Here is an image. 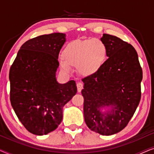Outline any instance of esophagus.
Here are the masks:
<instances>
[{
    "label": "esophagus",
    "mask_w": 154,
    "mask_h": 154,
    "mask_svg": "<svg viewBox=\"0 0 154 154\" xmlns=\"http://www.w3.org/2000/svg\"><path fill=\"white\" fill-rule=\"evenodd\" d=\"M83 88V83H77L78 92H81Z\"/></svg>",
    "instance_id": "obj_1"
}]
</instances>
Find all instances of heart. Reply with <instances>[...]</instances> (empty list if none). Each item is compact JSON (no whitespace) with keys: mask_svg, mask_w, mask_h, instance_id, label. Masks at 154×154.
<instances>
[{"mask_svg":"<svg viewBox=\"0 0 154 154\" xmlns=\"http://www.w3.org/2000/svg\"><path fill=\"white\" fill-rule=\"evenodd\" d=\"M108 50L101 40H76L69 43L62 52L64 60L60 66L69 71V65L77 66L81 74L90 75L97 73L104 66L107 60Z\"/></svg>","mask_w":154,"mask_h":154,"instance_id":"obj_1","label":"heart"}]
</instances>
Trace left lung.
Instances as JSON below:
<instances>
[{
    "label": "left lung",
    "instance_id": "left-lung-1",
    "mask_svg": "<svg viewBox=\"0 0 154 154\" xmlns=\"http://www.w3.org/2000/svg\"><path fill=\"white\" fill-rule=\"evenodd\" d=\"M101 41L109 58L97 73L82 79L81 93L86 125L109 136L124 129L133 116L141 99L142 69L132 45L106 33Z\"/></svg>",
    "mask_w": 154,
    "mask_h": 154
}]
</instances>
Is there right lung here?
<instances>
[{
  "label": "right lung",
  "instance_id": "obj_1",
  "mask_svg": "<svg viewBox=\"0 0 154 154\" xmlns=\"http://www.w3.org/2000/svg\"><path fill=\"white\" fill-rule=\"evenodd\" d=\"M66 34L54 33L29 40L21 46L9 73L10 102L31 133L43 135L61 123L63 107L77 92L74 81L59 83L56 72Z\"/></svg>",
  "mask_w": 154,
  "mask_h": 154
}]
</instances>
